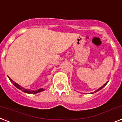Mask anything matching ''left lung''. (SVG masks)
<instances>
[{
	"label": "left lung",
	"instance_id": "8db88e82",
	"mask_svg": "<svg viewBox=\"0 0 122 122\" xmlns=\"http://www.w3.org/2000/svg\"><path fill=\"white\" fill-rule=\"evenodd\" d=\"M108 81H107V83H105L104 84V85H103L102 86L100 87V88H98L97 90H96V91H95V92H94V93H96V92H98V91H100V90H102V89L103 88V87H105V86H106V85H107V84L108 83ZM93 93H90V94H93Z\"/></svg>",
	"mask_w": 122,
	"mask_h": 122
}]
</instances>
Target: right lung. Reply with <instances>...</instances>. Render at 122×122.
Listing matches in <instances>:
<instances>
[{
  "mask_svg": "<svg viewBox=\"0 0 122 122\" xmlns=\"http://www.w3.org/2000/svg\"><path fill=\"white\" fill-rule=\"evenodd\" d=\"M8 78H9V79L10 80V81H11V83H12V84L14 85L16 87V88H17L18 89H19V90H22V91L23 92H24V93H26L36 94V93H39V92H42V91H44V90H45V89H43V88H40V89H38V90H29V89H25V88H23V87L21 86H20L19 84L16 83L14 81H13L12 79H10V78L9 76H8Z\"/></svg>",
  "mask_w": 122,
  "mask_h": 122,
  "instance_id": "right-lung-1",
  "label": "right lung"
}]
</instances>
